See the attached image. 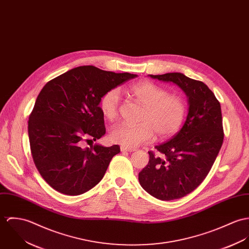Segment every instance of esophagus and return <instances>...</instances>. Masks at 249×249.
I'll return each instance as SVG.
<instances>
[{
    "mask_svg": "<svg viewBox=\"0 0 249 249\" xmlns=\"http://www.w3.org/2000/svg\"><path fill=\"white\" fill-rule=\"evenodd\" d=\"M120 150L122 152H134V151H136L135 148H128V147H124V146H121Z\"/></svg>",
    "mask_w": 249,
    "mask_h": 249,
    "instance_id": "esophagus-1",
    "label": "esophagus"
}]
</instances>
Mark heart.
Instances as JSON below:
<instances>
[{
	"instance_id": "heart-1",
	"label": "heart",
	"mask_w": 249,
	"mask_h": 249,
	"mask_svg": "<svg viewBox=\"0 0 249 249\" xmlns=\"http://www.w3.org/2000/svg\"><path fill=\"white\" fill-rule=\"evenodd\" d=\"M126 92L144 106L138 125L120 124L111 132V139L128 148H136L155 138H168L181 127L186 105L183 98L175 93H168L164 88L151 81H140L126 89ZM121 97L119 90H108L99 103L106 119L114 121L120 112Z\"/></svg>"
}]
</instances>
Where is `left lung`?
<instances>
[{
  "label": "left lung",
  "mask_w": 249,
  "mask_h": 249,
  "mask_svg": "<svg viewBox=\"0 0 249 249\" xmlns=\"http://www.w3.org/2000/svg\"><path fill=\"white\" fill-rule=\"evenodd\" d=\"M178 85L188 96L189 111L181 130L149 151L148 165L138 174L141 186L155 197L172 200L194 191L206 178L223 142L221 104L201 81L179 72L150 75Z\"/></svg>",
  "instance_id": "1"
}]
</instances>
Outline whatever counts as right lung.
<instances>
[{
  "label": "right lung",
  "instance_id": "add662e5",
  "mask_svg": "<svg viewBox=\"0 0 249 249\" xmlns=\"http://www.w3.org/2000/svg\"><path fill=\"white\" fill-rule=\"evenodd\" d=\"M135 77L82 66L44 86L29 114L28 138L34 164L54 190L77 196L102 179L120 147H84V142L95 141L106 133L101 97Z\"/></svg>",
  "mask_w": 249,
  "mask_h": 249
}]
</instances>
